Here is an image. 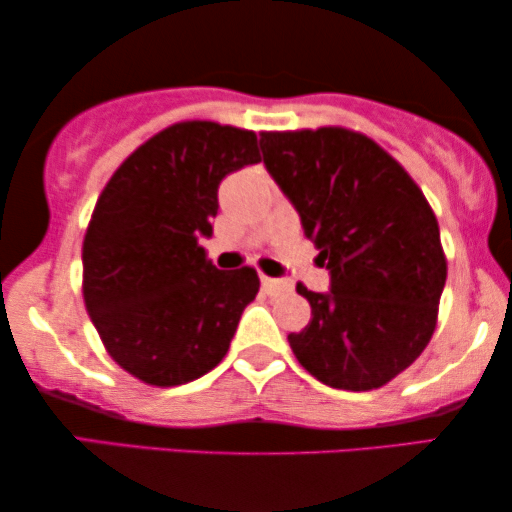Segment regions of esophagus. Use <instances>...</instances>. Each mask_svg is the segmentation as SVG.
Returning <instances> with one entry per match:
<instances>
[{
    "label": "esophagus",
    "instance_id": "1",
    "mask_svg": "<svg viewBox=\"0 0 512 512\" xmlns=\"http://www.w3.org/2000/svg\"><path fill=\"white\" fill-rule=\"evenodd\" d=\"M262 290H264V293H267V295H281V293H288L290 283L278 281V278L262 276Z\"/></svg>",
    "mask_w": 512,
    "mask_h": 512
}]
</instances>
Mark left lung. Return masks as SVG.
Instances as JSON below:
<instances>
[{"mask_svg": "<svg viewBox=\"0 0 512 512\" xmlns=\"http://www.w3.org/2000/svg\"><path fill=\"white\" fill-rule=\"evenodd\" d=\"M264 165L295 205L331 274L312 319L288 342L335 390L390 383L420 357L446 283L439 224L423 191L373 139L345 127L262 132Z\"/></svg>", "mask_w": 512, "mask_h": 512, "instance_id": "left-lung-1", "label": "left lung"}]
</instances>
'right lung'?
<instances>
[{
  "instance_id": "obj_1",
  "label": "right lung",
  "mask_w": 512,
  "mask_h": 512,
  "mask_svg": "<svg viewBox=\"0 0 512 512\" xmlns=\"http://www.w3.org/2000/svg\"><path fill=\"white\" fill-rule=\"evenodd\" d=\"M260 160L255 132L177 122L141 144L101 191L82 243L84 307L134 378L184 385L229 352L260 278L250 267L219 271L200 238L212 236L222 179Z\"/></svg>"
}]
</instances>
